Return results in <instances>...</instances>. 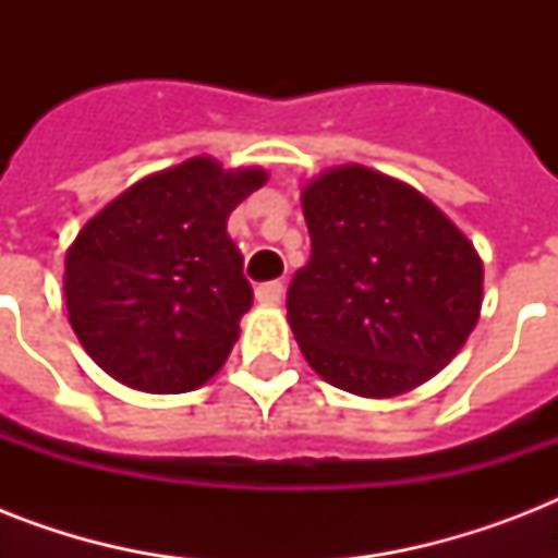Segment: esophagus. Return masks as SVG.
Here are the masks:
<instances>
[{"instance_id": "obj_1", "label": "esophagus", "mask_w": 558, "mask_h": 558, "mask_svg": "<svg viewBox=\"0 0 558 558\" xmlns=\"http://www.w3.org/2000/svg\"><path fill=\"white\" fill-rule=\"evenodd\" d=\"M280 298H283V283H280V280H269V283H260V287H257V301H260V304L275 306L280 304Z\"/></svg>"}]
</instances>
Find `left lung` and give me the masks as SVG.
<instances>
[{"mask_svg":"<svg viewBox=\"0 0 558 558\" xmlns=\"http://www.w3.org/2000/svg\"><path fill=\"white\" fill-rule=\"evenodd\" d=\"M313 254L292 278L287 318L332 388L390 399L449 365L475 330L484 263L416 187L341 165L301 191Z\"/></svg>","mask_w":558,"mask_h":558,"instance_id":"obj_1","label":"left lung"}]
</instances>
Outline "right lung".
Returning a JSON list of instances; mask_svg holds the SVG:
<instances>
[{
  "label": "right lung",
  "instance_id": "right-lung-1",
  "mask_svg": "<svg viewBox=\"0 0 558 558\" xmlns=\"http://www.w3.org/2000/svg\"><path fill=\"white\" fill-rule=\"evenodd\" d=\"M266 179L193 156L138 179L81 228L63 298L100 371L144 393H185L226 365L252 306L228 217Z\"/></svg>",
  "mask_w": 558,
  "mask_h": 558
}]
</instances>
